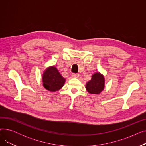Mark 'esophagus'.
<instances>
[{
    "mask_svg": "<svg viewBox=\"0 0 146 146\" xmlns=\"http://www.w3.org/2000/svg\"><path fill=\"white\" fill-rule=\"evenodd\" d=\"M79 74H78V73H73L72 74V76L73 78H79Z\"/></svg>",
    "mask_w": 146,
    "mask_h": 146,
    "instance_id": "1",
    "label": "esophagus"
}]
</instances>
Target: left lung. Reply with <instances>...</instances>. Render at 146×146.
Returning <instances> with one entry per match:
<instances>
[{
    "instance_id": "obj_1",
    "label": "left lung",
    "mask_w": 146,
    "mask_h": 146,
    "mask_svg": "<svg viewBox=\"0 0 146 146\" xmlns=\"http://www.w3.org/2000/svg\"><path fill=\"white\" fill-rule=\"evenodd\" d=\"M105 85L104 76L99 73H96L92 76V79L86 85V89L91 94H99L103 90Z\"/></svg>"
}]
</instances>
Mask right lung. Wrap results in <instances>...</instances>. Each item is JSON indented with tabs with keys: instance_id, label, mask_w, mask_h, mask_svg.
I'll return each instance as SVG.
<instances>
[{
	"instance_id": "right-lung-1",
	"label": "right lung",
	"mask_w": 146,
	"mask_h": 146,
	"mask_svg": "<svg viewBox=\"0 0 146 146\" xmlns=\"http://www.w3.org/2000/svg\"><path fill=\"white\" fill-rule=\"evenodd\" d=\"M66 80L61 76L57 69L54 66L48 67L42 76L43 86L51 92L58 90L62 88Z\"/></svg>"
}]
</instances>
